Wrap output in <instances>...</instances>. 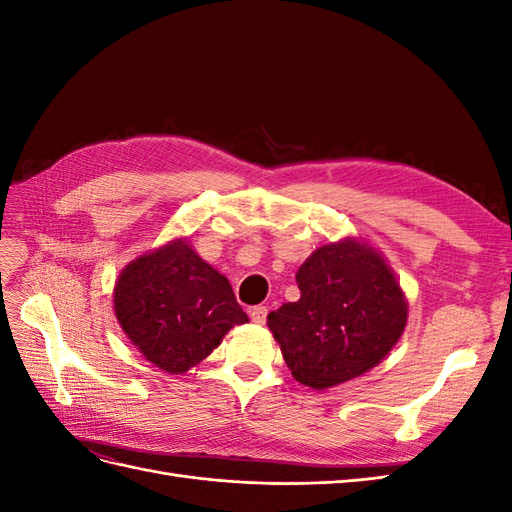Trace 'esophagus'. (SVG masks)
<instances>
[{"label": "esophagus", "mask_w": 512, "mask_h": 512, "mask_svg": "<svg viewBox=\"0 0 512 512\" xmlns=\"http://www.w3.org/2000/svg\"><path fill=\"white\" fill-rule=\"evenodd\" d=\"M250 318L256 324H265L267 322V307L265 305H256L250 309Z\"/></svg>", "instance_id": "obj_1"}]
</instances>
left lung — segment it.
<instances>
[{
    "instance_id": "1",
    "label": "left lung",
    "mask_w": 512,
    "mask_h": 512,
    "mask_svg": "<svg viewBox=\"0 0 512 512\" xmlns=\"http://www.w3.org/2000/svg\"><path fill=\"white\" fill-rule=\"evenodd\" d=\"M299 301L267 316L292 378L327 391L384 361L404 335L408 301L386 258L365 239L329 241L297 271Z\"/></svg>"
}]
</instances>
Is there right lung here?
Returning a JSON list of instances; mask_svg holds the SVG:
<instances>
[{"label": "right lung", "mask_w": 512, "mask_h": 512, "mask_svg": "<svg viewBox=\"0 0 512 512\" xmlns=\"http://www.w3.org/2000/svg\"><path fill=\"white\" fill-rule=\"evenodd\" d=\"M113 303L136 350L173 376L207 359L235 324L247 322L228 277L200 258L188 237L130 260Z\"/></svg>", "instance_id": "right-lung-1"}]
</instances>
